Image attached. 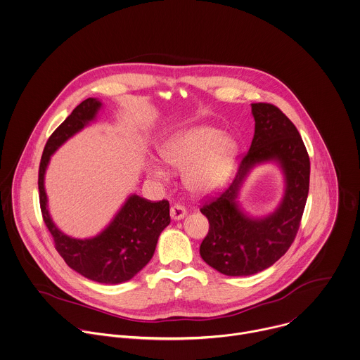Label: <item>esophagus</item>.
Listing matches in <instances>:
<instances>
[{
  "label": "esophagus",
  "instance_id": "34e87169",
  "mask_svg": "<svg viewBox=\"0 0 360 360\" xmlns=\"http://www.w3.org/2000/svg\"><path fill=\"white\" fill-rule=\"evenodd\" d=\"M186 215H187V211H186V208L181 207V205H173V207L170 208V217H172L173 221H180V219H183Z\"/></svg>",
  "mask_w": 360,
  "mask_h": 360
}]
</instances>
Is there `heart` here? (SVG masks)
Returning <instances> with one entry per match:
<instances>
[{
  "mask_svg": "<svg viewBox=\"0 0 360 360\" xmlns=\"http://www.w3.org/2000/svg\"><path fill=\"white\" fill-rule=\"evenodd\" d=\"M236 155V143L222 131L195 125L176 132L159 148V156L167 166L183 171V181L194 194H208L224 181ZM148 174L165 183L166 170L156 162L146 166Z\"/></svg>",
  "mask_w": 360,
  "mask_h": 360,
  "instance_id": "b5f03b06",
  "label": "heart"
}]
</instances>
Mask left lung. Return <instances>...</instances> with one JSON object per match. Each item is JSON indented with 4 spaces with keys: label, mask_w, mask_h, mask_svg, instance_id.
Masks as SVG:
<instances>
[{
    "label": "left lung",
    "mask_w": 360,
    "mask_h": 360,
    "mask_svg": "<svg viewBox=\"0 0 360 360\" xmlns=\"http://www.w3.org/2000/svg\"><path fill=\"white\" fill-rule=\"evenodd\" d=\"M251 113L254 136L235 180L201 208L210 232L200 254L228 276L254 275L275 264L296 238L309 195L310 159L295 124L269 103H252ZM264 162H275L281 169L284 195L271 214L251 217L239 207V190L249 172Z\"/></svg>",
    "instance_id": "obj_1"
}]
</instances>
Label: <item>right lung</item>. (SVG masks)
<instances>
[{"mask_svg": "<svg viewBox=\"0 0 360 360\" xmlns=\"http://www.w3.org/2000/svg\"><path fill=\"white\" fill-rule=\"evenodd\" d=\"M102 108L99 99L88 98L51 134L40 160L39 197L44 224L67 265L91 281L117 285L134 278L150 261L160 233L170 224L169 202H150L131 194L101 233L79 239L65 235L54 224L44 188L46 170L53 153L96 120Z\"/></svg>", "mask_w": 360, "mask_h": 360, "instance_id": "1", "label": "right lung"}]
</instances>
